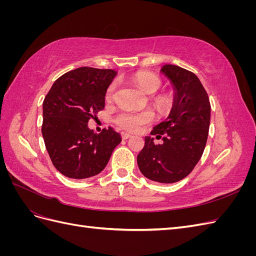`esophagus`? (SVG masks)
<instances>
[{"label":"esophagus","instance_id":"esophagus-1","mask_svg":"<svg viewBox=\"0 0 256 256\" xmlns=\"http://www.w3.org/2000/svg\"><path fill=\"white\" fill-rule=\"evenodd\" d=\"M131 136L130 134H127V132H122V140H127V138H129Z\"/></svg>","mask_w":256,"mask_h":256}]
</instances>
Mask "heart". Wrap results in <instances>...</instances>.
Returning <instances> with one entry per match:
<instances>
[{"label": "heart", "mask_w": 256, "mask_h": 256, "mask_svg": "<svg viewBox=\"0 0 256 256\" xmlns=\"http://www.w3.org/2000/svg\"><path fill=\"white\" fill-rule=\"evenodd\" d=\"M132 81L146 94H154L161 86V79L157 74L150 72H138L132 76ZM115 84L112 83L106 88V99L111 100L114 97ZM154 104L160 111H166L171 106V99L166 95H158L154 98ZM154 120V113L152 111L134 112L126 110L120 112L115 118V122L124 129L129 131H138L143 126Z\"/></svg>", "instance_id": "obj_1"}]
</instances>
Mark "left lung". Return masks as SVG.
<instances>
[{
  "label": "left lung",
  "mask_w": 256,
  "mask_h": 256,
  "mask_svg": "<svg viewBox=\"0 0 256 256\" xmlns=\"http://www.w3.org/2000/svg\"><path fill=\"white\" fill-rule=\"evenodd\" d=\"M174 88L172 110L168 118L154 126L150 134L162 138L154 144L145 136L136 161L141 173L150 180L173 184L188 176L205 150L210 102L198 76L180 66L164 65L161 70Z\"/></svg>",
  "instance_id": "left-lung-1"
}]
</instances>
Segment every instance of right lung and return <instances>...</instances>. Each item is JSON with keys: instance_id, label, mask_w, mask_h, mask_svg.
Segmentation results:
<instances>
[{"instance_id": "1", "label": "right lung", "mask_w": 256, "mask_h": 256, "mask_svg": "<svg viewBox=\"0 0 256 256\" xmlns=\"http://www.w3.org/2000/svg\"><path fill=\"white\" fill-rule=\"evenodd\" d=\"M116 72L80 67L53 83L42 102V134L53 166L74 180L99 174L122 142L113 128L95 134L88 126L104 110L106 92Z\"/></svg>"}]
</instances>
